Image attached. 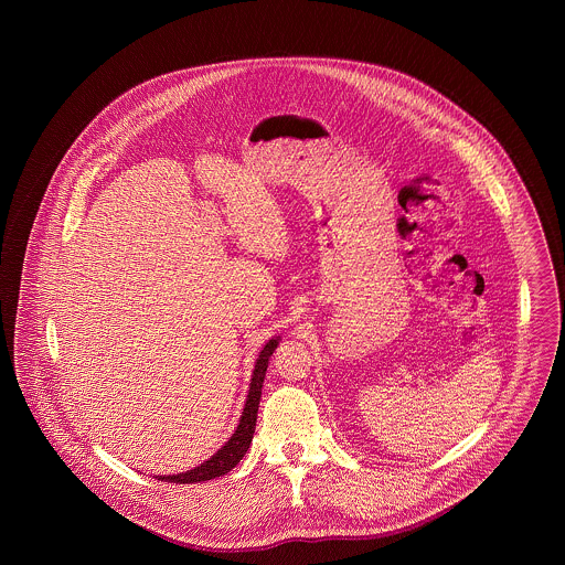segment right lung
Here are the masks:
<instances>
[{
  "instance_id": "1",
  "label": "right lung",
  "mask_w": 565,
  "mask_h": 565,
  "mask_svg": "<svg viewBox=\"0 0 565 565\" xmlns=\"http://www.w3.org/2000/svg\"><path fill=\"white\" fill-rule=\"evenodd\" d=\"M275 348H277V339H270L269 343L265 345V350L260 351L258 360H256L254 375H252V383H249V394H247V401H245V406H243L242 419H239L237 430L231 436V440L215 456L210 457L205 463L196 466L194 470L171 475V477H159V481L180 484L201 483V481H210V479L226 475L228 470H233L242 461V457L249 449V443L254 438L256 417H258V404H260V394H263V383H265L269 358L273 355Z\"/></svg>"
}]
</instances>
